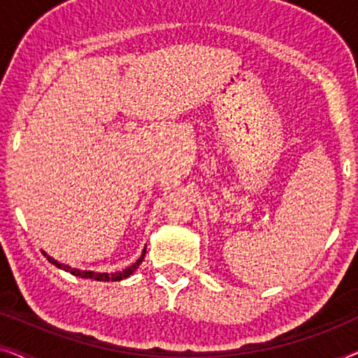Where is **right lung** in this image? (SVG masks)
Returning <instances> with one entry per match:
<instances>
[{
	"label": "right lung",
	"instance_id": "right-lung-1",
	"mask_svg": "<svg viewBox=\"0 0 358 358\" xmlns=\"http://www.w3.org/2000/svg\"><path fill=\"white\" fill-rule=\"evenodd\" d=\"M43 254H45V252H43ZM45 256H47V254H45ZM143 257H145V251H143V254H141V256H140L138 261H136L135 264H131L130 267L124 268V271H122V272H115V273H97V272H92V271H80V268H73V267H70V266H65V264H60V262L55 261V259L50 257V256H47L48 262L55 264V266H57L58 268H63V271L70 272L71 275H76V277H81V278H94V280H97V282H109V280H112V282H119V280H122V278H127L129 275H131V273H134V272L136 271V268H138L141 261H143Z\"/></svg>",
	"mask_w": 358,
	"mask_h": 358
}]
</instances>
